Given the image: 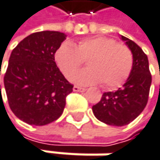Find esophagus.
I'll return each mask as SVG.
<instances>
[{"mask_svg":"<svg viewBox=\"0 0 160 160\" xmlns=\"http://www.w3.org/2000/svg\"><path fill=\"white\" fill-rule=\"evenodd\" d=\"M73 91H81V92H83V91H85L87 89L85 88H81V87H78V85H75V87H73Z\"/></svg>","mask_w":160,"mask_h":160,"instance_id":"esophagus-1","label":"esophagus"}]
</instances>
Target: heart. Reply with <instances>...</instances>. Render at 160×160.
<instances>
[{"label": "heart", "instance_id": "b5f03b06", "mask_svg": "<svg viewBox=\"0 0 160 160\" xmlns=\"http://www.w3.org/2000/svg\"><path fill=\"white\" fill-rule=\"evenodd\" d=\"M54 58L68 79H72L83 61H87L88 68L78 73L75 82L82 85L101 82L107 88L121 85L130 77L134 65L129 47L103 36L82 39L76 46L66 42L56 50Z\"/></svg>", "mask_w": 160, "mask_h": 160}]
</instances>
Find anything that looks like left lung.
Listing matches in <instances>:
<instances>
[{
  "label": "left lung",
  "mask_w": 160,
  "mask_h": 160,
  "mask_svg": "<svg viewBox=\"0 0 160 160\" xmlns=\"http://www.w3.org/2000/svg\"><path fill=\"white\" fill-rule=\"evenodd\" d=\"M121 39L133 53V70L122 88L104 92L100 101L92 106V112L98 120L118 127L128 125L142 112L152 84L148 56L134 41L122 35Z\"/></svg>",
  "instance_id": "1"
}]
</instances>
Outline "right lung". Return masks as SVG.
I'll list each match as a JSON object with an SVG mask.
<instances>
[{
	"mask_svg": "<svg viewBox=\"0 0 160 160\" xmlns=\"http://www.w3.org/2000/svg\"><path fill=\"white\" fill-rule=\"evenodd\" d=\"M65 39L59 31L35 32L21 40L11 54L4 77L8 105L18 119L29 125L43 126L57 120L67 95L72 91L73 85L54 58Z\"/></svg>",
	"mask_w": 160,
	"mask_h": 160,
	"instance_id": "add662e5",
	"label": "right lung"
}]
</instances>
